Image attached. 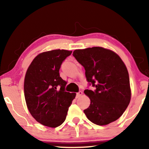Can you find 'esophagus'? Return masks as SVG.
I'll use <instances>...</instances> for the list:
<instances>
[{"mask_svg":"<svg viewBox=\"0 0 149 149\" xmlns=\"http://www.w3.org/2000/svg\"><path fill=\"white\" fill-rule=\"evenodd\" d=\"M82 94H83V92L81 91H79V92H77V94H76V97H79L80 96H81V95H82Z\"/></svg>","mask_w":149,"mask_h":149,"instance_id":"obj_1","label":"esophagus"}]
</instances>
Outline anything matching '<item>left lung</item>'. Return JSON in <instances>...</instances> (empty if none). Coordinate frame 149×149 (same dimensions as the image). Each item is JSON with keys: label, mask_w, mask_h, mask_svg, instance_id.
Segmentation results:
<instances>
[{"label": "left lung", "mask_w": 149, "mask_h": 149, "mask_svg": "<svg viewBox=\"0 0 149 149\" xmlns=\"http://www.w3.org/2000/svg\"><path fill=\"white\" fill-rule=\"evenodd\" d=\"M72 56L84 67L89 85L85 94L91 103L84 113L98 125H108L119 119L131 99L130 78L127 68L120 57L107 49L94 47L77 49Z\"/></svg>", "instance_id": "obj_1"}]
</instances>
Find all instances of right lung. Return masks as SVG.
I'll list each match as a JSON object with an SVG mask.
<instances>
[{
  "label": "right lung",
  "mask_w": 149,
  "mask_h": 149,
  "mask_svg": "<svg viewBox=\"0 0 149 149\" xmlns=\"http://www.w3.org/2000/svg\"><path fill=\"white\" fill-rule=\"evenodd\" d=\"M72 51L43 52L34 59L24 79V96L28 109L36 121L50 127L64 123L76 93L65 91L66 82L60 76L62 62Z\"/></svg>",
  "instance_id": "right-lung-1"
}]
</instances>
